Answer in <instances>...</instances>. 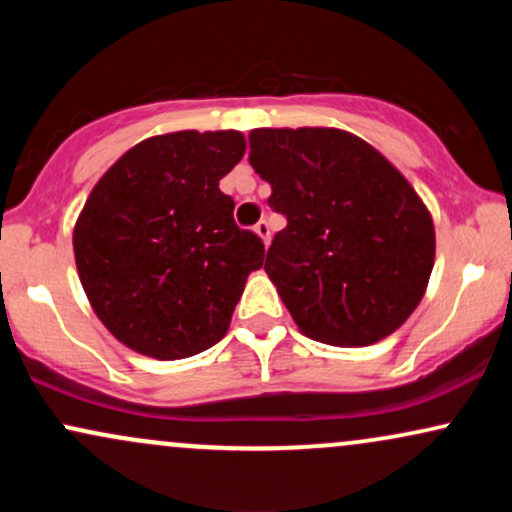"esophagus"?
<instances>
[{
    "label": "esophagus",
    "mask_w": 512,
    "mask_h": 512,
    "mask_svg": "<svg viewBox=\"0 0 512 512\" xmlns=\"http://www.w3.org/2000/svg\"><path fill=\"white\" fill-rule=\"evenodd\" d=\"M255 233L262 238L264 245H269V238H272V231H269V221H264V219L257 221L255 223Z\"/></svg>",
    "instance_id": "obj_1"
}]
</instances>
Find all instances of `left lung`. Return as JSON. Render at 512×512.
<instances>
[{
	"instance_id": "8db88e82",
	"label": "left lung",
	"mask_w": 512,
	"mask_h": 512,
	"mask_svg": "<svg viewBox=\"0 0 512 512\" xmlns=\"http://www.w3.org/2000/svg\"><path fill=\"white\" fill-rule=\"evenodd\" d=\"M250 166L286 216L264 272L298 330L332 346L385 339L424 298L436 231L414 187L334 127L252 129Z\"/></svg>"
}]
</instances>
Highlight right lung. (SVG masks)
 <instances>
[{"label": "right lung", "mask_w": 512, "mask_h": 512, "mask_svg": "<svg viewBox=\"0 0 512 512\" xmlns=\"http://www.w3.org/2000/svg\"><path fill=\"white\" fill-rule=\"evenodd\" d=\"M245 137L161 134L98 180L74 226L81 286L110 332L139 354L173 361L214 346L231 325L264 243L233 221L219 180Z\"/></svg>", "instance_id": "1"}]
</instances>
